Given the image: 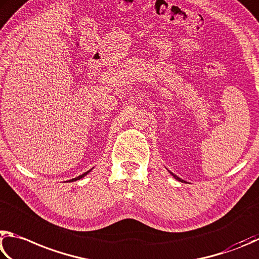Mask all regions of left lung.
Segmentation results:
<instances>
[{"mask_svg": "<svg viewBox=\"0 0 259 259\" xmlns=\"http://www.w3.org/2000/svg\"><path fill=\"white\" fill-rule=\"evenodd\" d=\"M169 173H170L171 175H173V176H174V178H175L176 180H178V181H181V182H184V181H183L182 179H180V178H179V176H176V175H174L173 173H171V171H169Z\"/></svg>", "mask_w": 259, "mask_h": 259, "instance_id": "8db88e82", "label": "left lung"}]
</instances>
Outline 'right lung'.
<instances>
[{"label": "right lung", "mask_w": 259, "mask_h": 259, "mask_svg": "<svg viewBox=\"0 0 259 259\" xmlns=\"http://www.w3.org/2000/svg\"><path fill=\"white\" fill-rule=\"evenodd\" d=\"M93 168H91L90 170H88V171H85V173L84 174H81V175H79V176H77V178H75V179H71V180H69V182H74V181H77V180H80V179H83L84 178V176H86V175H88L89 173H90V171L91 170H92Z\"/></svg>", "instance_id": "1"}]
</instances>
